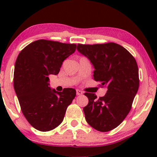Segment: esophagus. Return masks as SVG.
<instances>
[{
    "mask_svg": "<svg viewBox=\"0 0 157 157\" xmlns=\"http://www.w3.org/2000/svg\"><path fill=\"white\" fill-rule=\"evenodd\" d=\"M76 92H77V95H82V91H81L80 90H77L76 91Z\"/></svg>",
    "mask_w": 157,
    "mask_h": 157,
    "instance_id": "34e87169",
    "label": "esophagus"
}]
</instances>
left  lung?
Here are the masks:
<instances>
[{
  "mask_svg": "<svg viewBox=\"0 0 157 157\" xmlns=\"http://www.w3.org/2000/svg\"><path fill=\"white\" fill-rule=\"evenodd\" d=\"M77 51L94 68V80L105 87V96L85 93L89 103L83 108L88 123L97 131L107 132L117 128L129 113L139 89V70L134 57L120 45L78 44Z\"/></svg>",
  "mask_w": 157,
  "mask_h": 157,
  "instance_id": "obj_1",
  "label": "left lung"
}]
</instances>
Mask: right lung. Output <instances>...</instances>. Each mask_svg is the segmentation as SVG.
Here are the masks:
<instances>
[{
  "instance_id": "obj_1",
  "label": "right lung",
  "mask_w": 157,
  "mask_h": 157,
  "mask_svg": "<svg viewBox=\"0 0 157 157\" xmlns=\"http://www.w3.org/2000/svg\"><path fill=\"white\" fill-rule=\"evenodd\" d=\"M75 44L38 40L20 52L15 65L14 89L22 112L30 125L48 131L63 120L76 90L58 92L49 86L50 75H57L63 62L76 50Z\"/></svg>"
}]
</instances>
